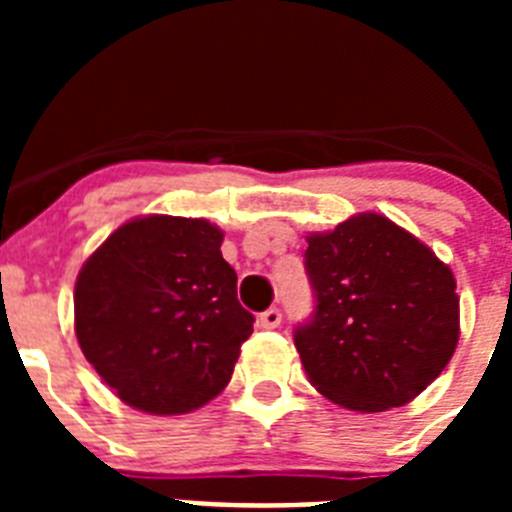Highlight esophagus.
<instances>
[{"mask_svg": "<svg viewBox=\"0 0 512 512\" xmlns=\"http://www.w3.org/2000/svg\"><path fill=\"white\" fill-rule=\"evenodd\" d=\"M279 323H282V312H279L277 307H269V310H264L259 315V325H261V328L274 330V328H279Z\"/></svg>", "mask_w": 512, "mask_h": 512, "instance_id": "1", "label": "esophagus"}]
</instances>
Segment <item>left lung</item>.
Returning a JSON list of instances; mask_svg holds the SVG:
<instances>
[{
	"mask_svg": "<svg viewBox=\"0 0 512 512\" xmlns=\"http://www.w3.org/2000/svg\"><path fill=\"white\" fill-rule=\"evenodd\" d=\"M315 315L295 330L302 369L330 402L400 408L443 372L459 343L451 269L413 233L359 212L307 235Z\"/></svg>",
	"mask_w": 512,
	"mask_h": 512,
	"instance_id": "obj_1",
	"label": "left lung"
}]
</instances>
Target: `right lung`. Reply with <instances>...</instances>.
Listing matches in <instances>:
<instances>
[{"instance_id":"right-lung-1","label":"right lung","mask_w":512,"mask_h":512,"mask_svg":"<svg viewBox=\"0 0 512 512\" xmlns=\"http://www.w3.org/2000/svg\"><path fill=\"white\" fill-rule=\"evenodd\" d=\"M205 217L143 215L84 261L74 330L89 364L125 405L151 415L202 408L228 387L253 315Z\"/></svg>"}]
</instances>
